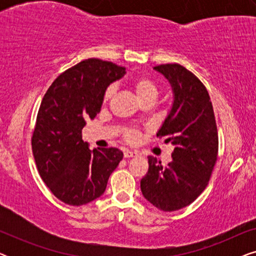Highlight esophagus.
<instances>
[{
  "instance_id": "1",
  "label": "esophagus",
  "mask_w": 256,
  "mask_h": 256,
  "mask_svg": "<svg viewBox=\"0 0 256 256\" xmlns=\"http://www.w3.org/2000/svg\"><path fill=\"white\" fill-rule=\"evenodd\" d=\"M124 158H130V157H136V156H138V152H132V150H124Z\"/></svg>"
}]
</instances>
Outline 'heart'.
<instances>
[{"label": "heart", "mask_w": 256, "mask_h": 256, "mask_svg": "<svg viewBox=\"0 0 256 256\" xmlns=\"http://www.w3.org/2000/svg\"><path fill=\"white\" fill-rule=\"evenodd\" d=\"M132 87V90H134V93L138 96V99L143 102V101L148 99H156L157 96V87L156 84L154 82L152 79H150L149 76H135L130 80V84H129ZM114 87H108L106 92L104 94V102L106 104L110 101V99L113 96ZM126 138L128 140L129 142H135L136 140L138 138V132L136 129H127L126 130Z\"/></svg>", "instance_id": "heart-1"}]
</instances>
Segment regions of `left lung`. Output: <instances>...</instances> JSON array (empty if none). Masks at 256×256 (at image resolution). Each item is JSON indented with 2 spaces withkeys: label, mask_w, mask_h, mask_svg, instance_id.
<instances>
[{
  "label": "left lung",
  "mask_w": 256,
  "mask_h": 256,
  "mask_svg": "<svg viewBox=\"0 0 256 256\" xmlns=\"http://www.w3.org/2000/svg\"><path fill=\"white\" fill-rule=\"evenodd\" d=\"M170 82L172 107L157 132L174 146L166 166L148 157V172L141 180L143 197L166 212L190 205L208 186L218 156V130L206 87L180 64L155 66Z\"/></svg>",
  "instance_id": "1"
}]
</instances>
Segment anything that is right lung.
<instances>
[{
    "instance_id": "right-lung-1",
    "label": "right lung",
    "mask_w": 256,
    "mask_h": 256,
    "mask_svg": "<svg viewBox=\"0 0 256 256\" xmlns=\"http://www.w3.org/2000/svg\"><path fill=\"white\" fill-rule=\"evenodd\" d=\"M124 74L122 66L86 59L58 76L42 100L31 138L34 157L42 180L65 204L85 205L104 194L124 158L118 148L90 150L82 132L100 112L107 87Z\"/></svg>"
}]
</instances>
